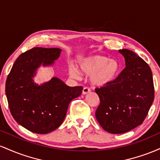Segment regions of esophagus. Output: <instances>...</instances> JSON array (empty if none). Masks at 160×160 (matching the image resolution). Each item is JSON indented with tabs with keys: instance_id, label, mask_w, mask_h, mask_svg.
<instances>
[{
	"instance_id": "34e87169",
	"label": "esophagus",
	"mask_w": 160,
	"mask_h": 160,
	"mask_svg": "<svg viewBox=\"0 0 160 160\" xmlns=\"http://www.w3.org/2000/svg\"><path fill=\"white\" fill-rule=\"evenodd\" d=\"M89 92H90V89H89V88H88V87H84L83 89H82V95H86V94H87V93H89Z\"/></svg>"
}]
</instances>
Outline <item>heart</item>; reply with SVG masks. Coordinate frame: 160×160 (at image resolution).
Segmentation results:
<instances>
[{
	"instance_id": "heart-1",
	"label": "heart",
	"mask_w": 160,
	"mask_h": 160,
	"mask_svg": "<svg viewBox=\"0 0 160 160\" xmlns=\"http://www.w3.org/2000/svg\"><path fill=\"white\" fill-rule=\"evenodd\" d=\"M79 69L81 74L90 75V82L93 86L103 87L117 78L120 65L116 59L102 55H95L82 58L79 64ZM68 72L71 78H80V73L74 66H70Z\"/></svg>"
}]
</instances>
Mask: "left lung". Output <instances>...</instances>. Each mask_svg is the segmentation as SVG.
<instances>
[{
    "label": "left lung",
    "mask_w": 160,
    "mask_h": 160,
    "mask_svg": "<svg viewBox=\"0 0 160 160\" xmlns=\"http://www.w3.org/2000/svg\"><path fill=\"white\" fill-rule=\"evenodd\" d=\"M126 68L108 85L95 89L100 104L95 117L102 128L111 134L127 132L146 118L154 99L152 71L135 52L120 49Z\"/></svg>",
    "instance_id": "obj_1"
}]
</instances>
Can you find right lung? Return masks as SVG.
Masks as SVG:
<instances>
[{"mask_svg":"<svg viewBox=\"0 0 160 160\" xmlns=\"http://www.w3.org/2000/svg\"><path fill=\"white\" fill-rule=\"evenodd\" d=\"M59 48L34 47L18 57L6 81V95L12 117L37 134L54 131L62 123L70 102L82 93V86H67L52 78L39 84L34 78L40 66H52L59 58Z\"/></svg>","mask_w":160,"mask_h":160,"instance_id":"obj_1","label":"right lung"}]
</instances>
